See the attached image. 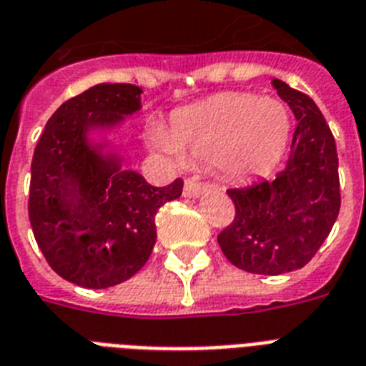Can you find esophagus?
<instances>
[{
  "label": "esophagus",
  "mask_w": 366,
  "mask_h": 366,
  "mask_svg": "<svg viewBox=\"0 0 366 366\" xmlns=\"http://www.w3.org/2000/svg\"><path fill=\"white\" fill-rule=\"evenodd\" d=\"M205 189V184L199 182L197 178H188V180L184 182V197H199Z\"/></svg>",
  "instance_id": "esophagus-1"
}]
</instances>
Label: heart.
<instances>
[{"label":"heart","mask_w":366,"mask_h":366,"mask_svg":"<svg viewBox=\"0 0 366 366\" xmlns=\"http://www.w3.org/2000/svg\"><path fill=\"white\" fill-rule=\"evenodd\" d=\"M290 134L289 112L277 100L226 94L180 112L172 129L155 123L146 140L172 163H218L235 177L260 174L283 154Z\"/></svg>","instance_id":"obj_1"}]
</instances>
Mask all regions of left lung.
I'll use <instances>...</instances> for the list:
<instances>
[{
  "instance_id": "1",
  "label": "left lung",
  "mask_w": 366,
  "mask_h": 366,
  "mask_svg": "<svg viewBox=\"0 0 366 366\" xmlns=\"http://www.w3.org/2000/svg\"><path fill=\"white\" fill-rule=\"evenodd\" d=\"M272 85L296 117L290 157L275 180L228 189L235 218L218 235L235 267L258 275L300 269L327 239L340 212L336 142L307 94L281 79Z\"/></svg>"
}]
</instances>
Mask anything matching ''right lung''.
<instances>
[{
  "instance_id": "right-lung-1",
  "label": "right lung",
  "mask_w": 366,
  "mask_h": 366,
  "mask_svg": "<svg viewBox=\"0 0 366 366\" xmlns=\"http://www.w3.org/2000/svg\"><path fill=\"white\" fill-rule=\"evenodd\" d=\"M142 89L100 83L66 100L31 159L28 214L37 247L60 277L85 289L131 279L155 244V214L182 195L177 178L155 188L125 171L106 132L140 110Z\"/></svg>"
}]
</instances>
